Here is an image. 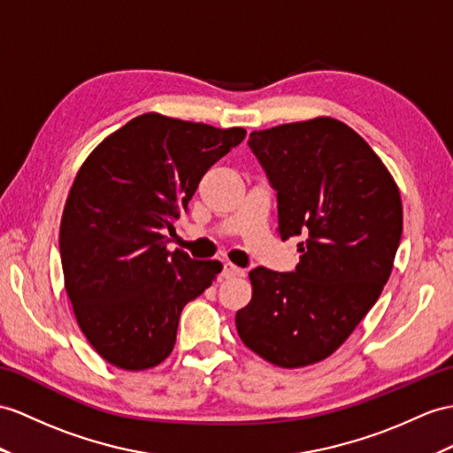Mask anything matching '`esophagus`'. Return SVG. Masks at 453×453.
Returning a JSON list of instances; mask_svg holds the SVG:
<instances>
[{
	"label": "esophagus",
	"mask_w": 453,
	"mask_h": 453,
	"mask_svg": "<svg viewBox=\"0 0 453 453\" xmlns=\"http://www.w3.org/2000/svg\"><path fill=\"white\" fill-rule=\"evenodd\" d=\"M242 274H244V269L236 267V265H233V263H225V267H223V277H225V279L242 277Z\"/></svg>",
	"instance_id": "34e87169"
}]
</instances>
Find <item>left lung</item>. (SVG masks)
<instances>
[{"label":"left lung","instance_id":"8db88e82","mask_svg":"<svg viewBox=\"0 0 453 453\" xmlns=\"http://www.w3.org/2000/svg\"><path fill=\"white\" fill-rule=\"evenodd\" d=\"M248 146L277 190L279 234L302 236V256L294 273H250L238 334L273 365H313L344 344L390 277L400 190L369 143L336 119L256 130Z\"/></svg>","mask_w":453,"mask_h":453}]
</instances>
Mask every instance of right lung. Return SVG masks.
<instances>
[{
  "instance_id": "add662e5",
  "label": "right lung",
  "mask_w": 453,
  "mask_h": 453,
  "mask_svg": "<svg viewBox=\"0 0 453 453\" xmlns=\"http://www.w3.org/2000/svg\"><path fill=\"white\" fill-rule=\"evenodd\" d=\"M244 138L238 127L143 113L76 174L59 230L65 290L84 336L111 365L143 371L167 359L184 305L223 269L169 251L167 233L202 176Z\"/></svg>"
}]
</instances>
